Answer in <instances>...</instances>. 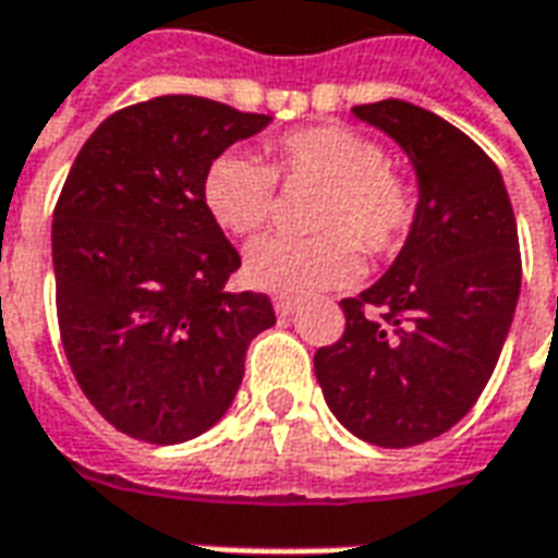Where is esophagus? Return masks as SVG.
<instances>
[{
    "mask_svg": "<svg viewBox=\"0 0 558 558\" xmlns=\"http://www.w3.org/2000/svg\"><path fill=\"white\" fill-rule=\"evenodd\" d=\"M271 304H275L278 316H290V314H295L299 299H292V295H275V299H271Z\"/></svg>",
    "mask_w": 558,
    "mask_h": 558,
    "instance_id": "obj_1",
    "label": "esophagus"
}]
</instances>
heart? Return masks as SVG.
Returning a JSON list of instances; mask_svg holds the SVG:
<instances>
[{
	"mask_svg": "<svg viewBox=\"0 0 558 558\" xmlns=\"http://www.w3.org/2000/svg\"><path fill=\"white\" fill-rule=\"evenodd\" d=\"M271 167L244 151H220L203 172V206L220 230L254 235L275 211L278 179L326 184L311 211L316 235H268L247 247L244 275L259 290L304 292L343 287L362 275V251L395 256L418 220V187L388 163L362 131L314 125L271 140Z\"/></svg>",
	"mask_w": 558,
	"mask_h": 558,
	"instance_id": "obj_1",
	"label": "heart"
}]
</instances>
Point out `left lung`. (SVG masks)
<instances>
[{"instance_id":"obj_1","label":"left lung","mask_w":558,"mask_h":558,"mask_svg":"<svg viewBox=\"0 0 558 558\" xmlns=\"http://www.w3.org/2000/svg\"><path fill=\"white\" fill-rule=\"evenodd\" d=\"M352 113L410 155L421 206L386 275L340 302L347 328L314 371L347 430L410 448L451 430L499 362L523 271L517 220L499 167L463 131L398 98Z\"/></svg>"}]
</instances>
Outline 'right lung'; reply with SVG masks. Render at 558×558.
<instances>
[{
  "label": "right lung",
  "instance_id": "add662e5",
  "mask_svg": "<svg viewBox=\"0 0 558 558\" xmlns=\"http://www.w3.org/2000/svg\"><path fill=\"white\" fill-rule=\"evenodd\" d=\"M271 116L196 95L131 104L80 148L53 208L56 316L77 386L116 430L187 442L230 410L251 340L275 326L263 292L203 206V172Z\"/></svg>",
  "mask_w": 558,
  "mask_h": 558
}]
</instances>
